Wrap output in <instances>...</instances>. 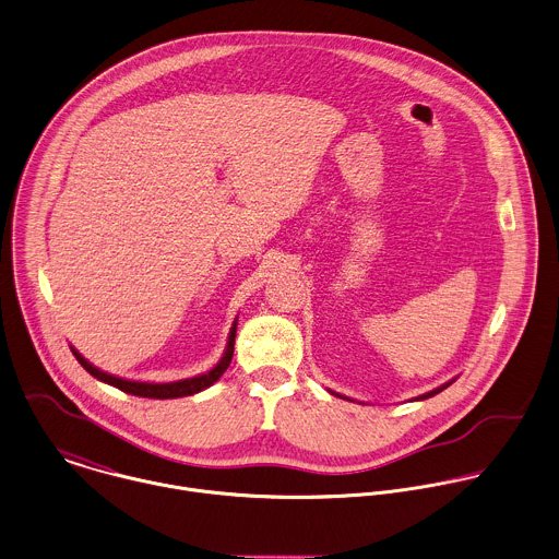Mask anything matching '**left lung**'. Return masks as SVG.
Wrapping results in <instances>:
<instances>
[{
  "mask_svg": "<svg viewBox=\"0 0 559 559\" xmlns=\"http://www.w3.org/2000/svg\"><path fill=\"white\" fill-rule=\"evenodd\" d=\"M455 381V379H453ZM453 381H449V383H444V385H440V388H436V390H431V392H427V394H423V396H418V399H414V401H425V399H431V396H436V394H440L442 390H447ZM331 394H335V392H331ZM335 396H340V399H346V396H342V394H335ZM346 401H350V399H346Z\"/></svg>",
  "mask_w": 559,
  "mask_h": 559,
  "instance_id": "obj_1",
  "label": "left lung"
}]
</instances>
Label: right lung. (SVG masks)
Wrapping results in <instances>:
<instances>
[{"instance_id": "add662e5", "label": "right lung", "mask_w": 559, "mask_h": 559, "mask_svg": "<svg viewBox=\"0 0 559 559\" xmlns=\"http://www.w3.org/2000/svg\"><path fill=\"white\" fill-rule=\"evenodd\" d=\"M235 335H237V320L233 322L230 326V335H228V344H226V350L222 355V359L217 361L215 368H211L209 372L204 374H198V377H191V379H182V381H174V383H143V381H128V379H119V377H112L108 372H102L99 368H95L93 364H88L75 348H71L73 357L80 361V366L91 374L95 377L97 381L102 383H108L126 394H132V396H141V399H180V396H191V394H198L206 388H211L224 372L226 368L230 366V359H233V350H235Z\"/></svg>"}]
</instances>
